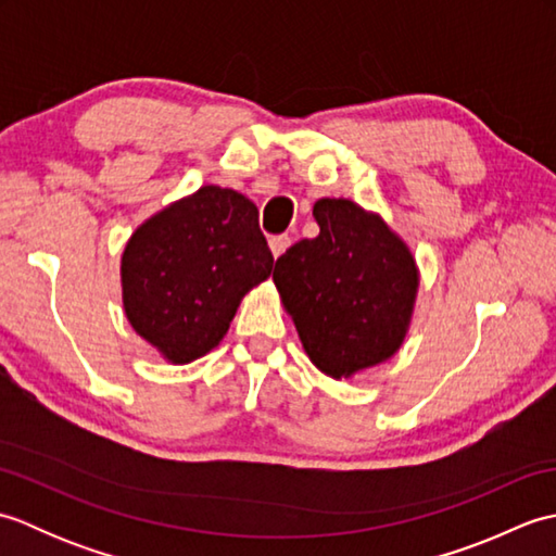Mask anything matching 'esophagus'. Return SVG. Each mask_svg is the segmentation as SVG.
I'll return each mask as SVG.
<instances>
[{
  "mask_svg": "<svg viewBox=\"0 0 556 556\" xmlns=\"http://www.w3.org/2000/svg\"><path fill=\"white\" fill-rule=\"evenodd\" d=\"M289 245H291V239H289V236H271V239H269V251H271V257L277 260L281 253L287 251Z\"/></svg>",
  "mask_w": 556,
  "mask_h": 556,
  "instance_id": "obj_1",
  "label": "esophagus"
}]
</instances>
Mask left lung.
Here are the masks:
<instances>
[{"label":"left lung","mask_w":556,"mask_h":556,"mask_svg":"<svg viewBox=\"0 0 556 556\" xmlns=\"http://www.w3.org/2000/svg\"><path fill=\"white\" fill-rule=\"evenodd\" d=\"M313 217L320 233L291 245L271 281L315 368L351 380L404 346L420 269L380 212L320 198Z\"/></svg>","instance_id":"left-lung-1"}]
</instances>
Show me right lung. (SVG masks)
Here are the masks:
<instances>
[{"label": "right lung", "instance_id": "right-lung-1", "mask_svg": "<svg viewBox=\"0 0 556 556\" xmlns=\"http://www.w3.org/2000/svg\"><path fill=\"white\" fill-rule=\"evenodd\" d=\"M271 265L253 200L200 186L128 236L119 267L126 320L167 363L198 361L229 332Z\"/></svg>", "mask_w": 556, "mask_h": 556}]
</instances>
